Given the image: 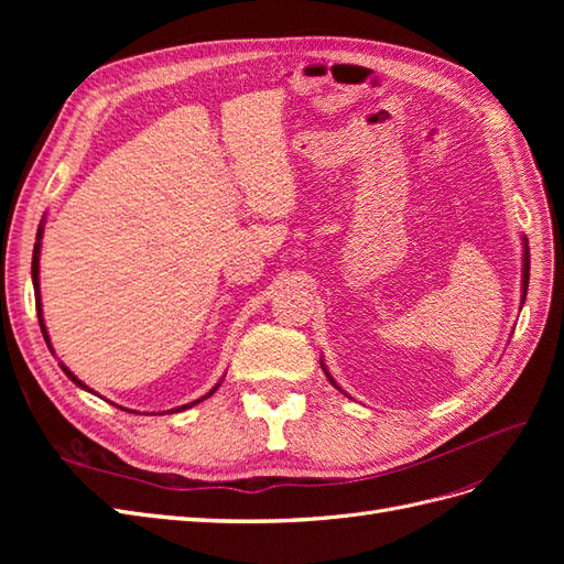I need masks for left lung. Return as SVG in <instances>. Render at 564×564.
Listing matches in <instances>:
<instances>
[{
  "label": "left lung",
  "instance_id": "8db88e82",
  "mask_svg": "<svg viewBox=\"0 0 564 564\" xmlns=\"http://www.w3.org/2000/svg\"><path fill=\"white\" fill-rule=\"evenodd\" d=\"M527 286H529V251L524 249V275H522V303H524V296H527ZM324 371H327V369H324ZM327 377H329V373H327ZM329 381H332V377H329ZM334 383V381H332ZM336 386V383H334ZM338 388V386H336Z\"/></svg>",
  "mask_w": 564,
  "mask_h": 564
}]
</instances>
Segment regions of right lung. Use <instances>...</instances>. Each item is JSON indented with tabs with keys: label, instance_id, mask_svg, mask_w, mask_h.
Here are the masks:
<instances>
[{
	"label": "right lung",
	"instance_id": "1",
	"mask_svg": "<svg viewBox=\"0 0 564 564\" xmlns=\"http://www.w3.org/2000/svg\"><path fill=\"white\" fill-rule=\"evenodd\" d=\"M40 240H42V228H40V232H37V245H35V253H32V284H35V289H37V317H40V327H42V334H44V340H46V346H48V336H46V329H44V319H42V303H40ZM51 348V346H48ZM63 371L67 373V377H70L77 386H82V388H87L84 386L77 377H73L70 371H67L65 367H63ZM89 390V388H87ZM216 390V388H214ZM212 390V392H214ZM212 392H207V395H204L202 400H207ZM202 400H195V402H191V404H183V406H178V409H172V412H181V409H187V406H193V404H197V402H202ZM127 412V409H124Z\"/></svg>",
	"mask_w": 564,
	"mask_h": 564
}]
</instances>
